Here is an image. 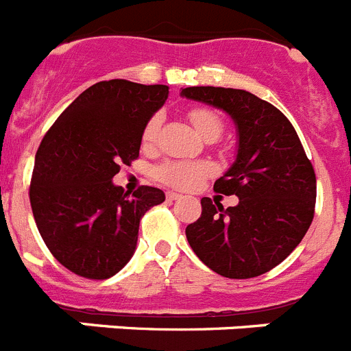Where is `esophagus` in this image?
Returning a JSON list of instances; mask_svg holds the SVG:
<instances>
[{"label": "esophagus", "instance_id": "1", "mask_svg": "<svg viewBox=\"0 0 351 351\" xmlns=\"http://www.w3.org/2000/svg\"><path fill=\"white\" fill-rule=\"evenodd\" d=\"M178 198H181L179 193H173V191H169V193H167V200H178Z\"/></svg>", "mask_w": 351, "mask_h": 351}]
</instances>
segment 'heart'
<instances>
[{
	"mask_svg": "<svg viewBox=\"0 0 351 351\" xmlns=\"http://www.w3.org/2000/svg\"><path fill=\"white\" fill-rule=\"evenodd\" d=\"M191 125L198 132L202 138H218L223 130V121L218 114L210 108L195 107L188 112ZM163 116L153 114L142 130V145L144 147H153L158 141ZM210 172V165L206 161H188V160H165L154 169V178L160 182L178 190H193L200 184L207 173Z\"/></svg>",
	"mask_w": 351,
	"mask_h": 351,
	"instance_id": "1",
	"label": "heart"
}]
</instances>
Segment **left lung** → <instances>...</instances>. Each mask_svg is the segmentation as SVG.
I'll use <instances>...</instances> for the list:
<instances>
[{
    "instance_id": "1",
    "label": "left lung",
    "mask_w": 351,
    "mask_h": 351,
    "mask_svg": "<svg viewBox=\"0 0 351 351\" xmlns=\"http://www.w3.org/2000/svg\"><path fill=\"white\" fill-rule=\"evenodd\" d=\"M186 98L223 108L239 132L237 160L214 191L237 195L235 207L209 197L186 226L195 255L210 271L247 280L280 265L299 246L315 216L316 176L295 128L280 108L243 89L195 86Z\"/></svg>"
}]
</instances>
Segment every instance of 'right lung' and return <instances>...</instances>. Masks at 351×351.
<instances>
[{"label": "right lung", "mask_w": 351, "mask_h": 351, "mask_svg": "<svg viewBox=\"0 0 351 351\" xmlns=\"http://www.w3.org/2000/svg\"><path fill=\"white\" fill-rule=\"evenodd\" d=\"M169 88L125 79L93 84L40 142L29 202L43 243L58 262L88 280H107L132 258L145 210L165 200L154 186L130 197L112 182L138 158L142 130Z\"/></svg>", "instance_id": "add662e5"}]
</instances>
